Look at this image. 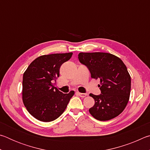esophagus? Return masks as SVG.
Wrapping results in <instances>:
<instances>
[{"mask_svg": "<svg viewBox=\"0 0 150 150\" xmlns=\"http://www.w3.org/2000/svg\"><path fill=\"white\" fill-rule=\"evenodd\" d=\"M77 94L79 95L81 97H85L87 96V94L86 93H77Z\"/></svg>", "mask_w": 150, "mask_h": 150, "instance_id": "1", "label": "esophagus"}]
</instances>
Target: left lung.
<instances>
[{"mask_svg":"<svg viewBox=\"0 0 150 150\" xmlns=\"http://www.w3.org/2000/svg\"><path fill=\"white\" fill-rule=\"evenodd\" d=\"M79 62L87 66L93 79H99L101 94L90 96L95 105L89 112L96 120L106 121L116 117L126 108L131 89V78L120 58L108 53H79Z\"/></svg>","mask_w":150,"mask_h":150,"instance_id":"8db88e82","label":"left lung"}]
</instances>
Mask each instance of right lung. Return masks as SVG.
Instances as JSON below:
<instances>
[{
  "label": "right lung",
  "mask_w": 150,
  "mask_h": 150,
  "mask_svg": "<svg viewBox=\"0 0 150 150\" xmlns=\"http://www.w3.org/2000/svg\"><path fill=\"white\" fill-rule=\"evenodd\" d=\"M73 53L44 55L34 59L23 75L22 100L27 110L37 120L51 122L62 115L74 95L64 94L54 87L63 63Z\"/></svg>",
  "instance_id": "add662e5"
}]
</instances>
